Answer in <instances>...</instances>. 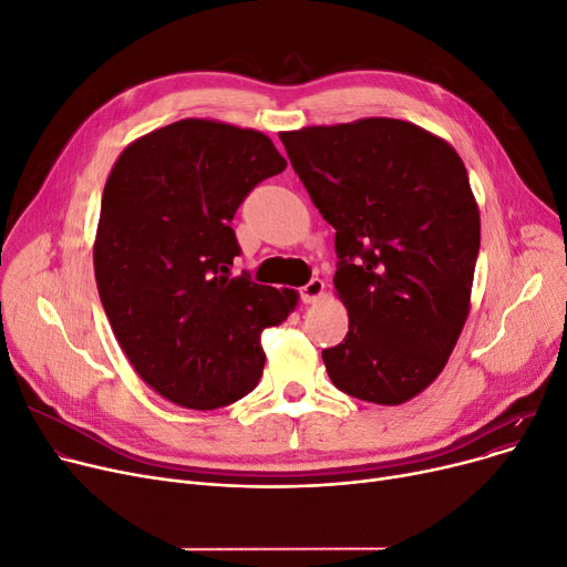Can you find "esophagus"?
<instances>
[{
    "label": "esophagus",
    "instance_id": "1",
    "mask_svg": "<svg viewBox=\"0 0 567 567\" xmlns=\"http://www.w3.org/2000/svg\"><path fill=\"white\" fill-rule=\"evenodd\" d=\"M301 301L303 303H315L317 299H321V293H323V282L319 280V278H312L308 285H303L301 289Z\"/></svg>",
    "mask_w": 567,
    "mask_h": 567
}]
</instances>
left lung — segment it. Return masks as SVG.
<instances>
[{"label": "left lung", "instance_id": "left-lung-1", "mask_svg": "<svg viewBox=\"0 0 567 567\" xmlns=\"http://www.w3.org/2000/svg\"><path fill=\"white\" fill-rule=\"evenodd\" d=\"M336 229L344 340L321 351L336 389L402 404L441 374L471 306L481 214L455 148L402 118L280 133Z\"/></svg>", "mask_w": 567, "mask_h": 567}]
</instances>
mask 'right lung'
Wrapping results in <instances>:
<instances>
[{
    "label": "right lung",
    "mask_w": 567,
    "mask_h": 567,
    "mask_svg": "<svg viewBox=\"0 0 567 567\" xmlns=\"http://www.w3.org/2000/svg\"><path fill=\"white\" fill-rule=\"evenodd\" d=\"M287 161L259 131L182 118L128 144L101 202L94 271L135 372L174 404L218 409L264 370L261 331L299 303L293 289L231 276V218Z\"/></svg>",
    "instance_id": "right-lung-1"
}]
</instances>
